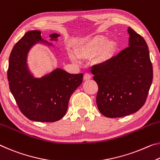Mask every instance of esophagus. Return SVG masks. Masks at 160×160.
Segmentation results:
<instances>
[{"label": "esophagus", "instance_id": "obj_1", "mask_svg": "<svg viewBox=\"0 0 160 160\" xmlns=\"http://www.w3.org/2000/svg\"><path fill=\"white\" fill-rule=\"evenodd\" d=\"M91 78V76L90 74H88V73H85L84 74V76H83V79L84 80H89Z\"/></svg>", "mask_w": 160, "mask_h": 160}]
</instances>
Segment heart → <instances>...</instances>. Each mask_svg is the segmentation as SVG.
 I'll return each mask as SVG.
<instances>
[{
	"label": "heart",
	"instance_id": "1",
	"mask_svg": "<svg viewBox=\"0 0 160 160\" xmlns=\"http://www.w3.org/2000/svg\"><path fill=\"white\" fill-rule=\"evenodd\" d=\"M118 48L117 42L113 40H107L104 36H97L89 41L80 45L75 52H70L69 57L74 62H79V58H88L97 55V61L104 64L112 59Z\"/></svg>",
	"mask_w": 160,
	"mask_h": 160
}]
</instances>
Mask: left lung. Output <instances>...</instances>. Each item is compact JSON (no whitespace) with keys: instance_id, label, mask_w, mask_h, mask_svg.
Returning a JSON list of instances; mask_svg holds the SVG:
<instances>
[{"instance_id":"left-lung-1","label":"left lung","mask_w":160,"mask_h":160,"mask_svg":"<svg viewBox=\"0 0 160 160\" xmlns=\"http://www.w3.org/2000/svg\"><path fill=\"white\" fill-rule=\"evenodd\" d=\"M128 32L129 47L91 70L98 85V110L107 118H121L138 112L145 102L152 82L148 45L131 28Z\"/></svg>"}]
</instances>
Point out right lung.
Returning <instances> with one entry per match:
<instances>
[{
  "label": "right lung",
  "instance_id": "right-lung-1",
  "mask_svg": "<svg viewBox=\"0 0 160 160\" xmlns=\"http://www.w3.org/2000/svg\"><path fill=\"white\" fill-rule=\"evenodd\" d=\"M40 34V30H30L14 45L9 57L8 80L17 105L27 118L53 122L67 112L70 98L82 84L83 74H70L56 68L40 78H35L28 64L30 50L38 44L55 47L42 39ZM60 35L50 34V40L57 42Z\"/></svg>",
  "mask_w": 160,
  "mask_h": 160
}]
</instances>
